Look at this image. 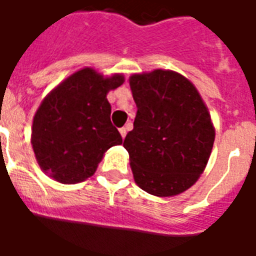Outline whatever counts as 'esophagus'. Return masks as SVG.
<instances>
[{
	"mask_svg": "<svg viewBox=\"0 0 256 256\" xmlns=\"http://www.w3.org/2000/svg\"><path fill=\"white\" fill-rule=\"evenodd\" d=\"M119 133H120V136H122V138H124V137H126V134H128V128H119Z\"/></svg>",
	"mask_w": 256,
	"mask_h": 256,
	"instance_id": "esophagus-1",
	"label": "esophagus"
}]
</instances>
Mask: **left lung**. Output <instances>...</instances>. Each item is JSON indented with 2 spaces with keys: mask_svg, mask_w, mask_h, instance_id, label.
<instances>
[{
  "mask_svg": "<svg viewBox=\"0 0 256 256\" xmlns=\"http://www.w3.org/2000/svg\"><path fill=\"white\" fill-rule=\"evenodd\" d=\"M130 88L137 114L123 146L136 182L160 198L186 190L203 172L214 145L202 97L182 75L163 70L132 75Z\"/></svg>",
  "mask_w": 256,
  "mask_h": 256,
  "instance_id": "1",
  "label": "left lung"
}]
</instances>
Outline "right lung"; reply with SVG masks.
<instances>
[{
	"mask_svg": "<svg viewBox=\"0 0 256 256\" xmlns=\"http://www.w3.org/2000/svg\"><path fill=\"white\" fill-rule=\"evenodd\" d=\"M122 75L102 78L92 68L72 74L38 108L31 132L36 162L62 184L82 182L94 174L106 150L122 144L111 123L106 93Z\"/></svg>",
	"mask_w": 256,
	"mask_h": 256,
	"instance_id": "1",
	"label": "right lung"
}]
</instances>
